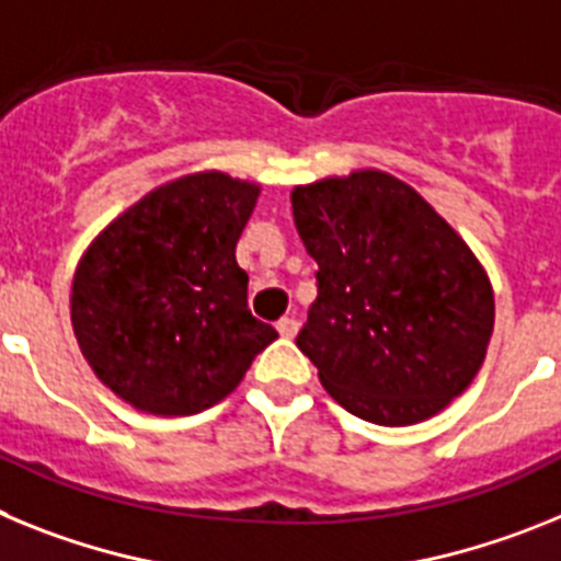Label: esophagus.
<instances>
[{
	"mask_svg": "<svg viewBox=\"0 0 561 561\" xmlns=\"http://www.w3.org/2000/svg\"><path fill=\"white\" fill-rule=\"evenodd\" d=\"M276 330H279L282 339H294V335L299 333V321H296L294 316H285V319L276 321Z\"/></svg>",
	"mask_w": 561,
	"mask_h": 561,
	"instance_id": "obj_1",
	"label": "esophagus"
}]
</instances>
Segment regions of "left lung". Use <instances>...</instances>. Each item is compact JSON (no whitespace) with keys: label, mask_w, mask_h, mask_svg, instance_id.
Instances as JSON below:
<instances>
[{"label":"left lung","mask_w":561,"mask_h":561,"mask_svg":"<svg viewBox=\"0 0 561 561\" xmlns=\"http://www.w3.org/2000/svg\"><path fill=\"white\" fill-rule=\"evenodd\" d=\"M319 296L296 344L333 401L381 426L428 421L466 392L494 330V290L415 188L358 169L290 192Z\"/></svg>","instance_id":"obj_1"}]
</instances>
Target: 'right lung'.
<instances>
[{
	"label": "right lung",
	"instance_id": "obj_1",
	"mask_svg": "<svg viewBox=\"0 0 561 561\" xmlns=\"http://www.w3.org/2000/svg\"><path fill=\"white\" fill-rule=\"evenodd\" d=\"M262 186L194 172L121 211L76 265L70 319L95 378L138 412L194 415L240 387L276 330L248 310L237 240Z\"/></svg>",
	"mask_w": 561,
	"mask_h": 561
}]
</instances>
